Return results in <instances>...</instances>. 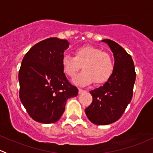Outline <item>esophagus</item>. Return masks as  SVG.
<instances>
[{
    "mask_svg": "<svg viewBox=\"0 0 153 153\" xmlns=\"http://www.w3.org/2000/svg\"><path fill=\"white\" fill-rule=\"evenodd\" d=\"M85 92V90H84V89H78V93L79 94H82L83 92Z\"/></svg>",
    "mask_w": 153,
    "mask_h": 153,
    "instance_id": "esophagus-1",
    "label": "esophagus"
}]
</instances>
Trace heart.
I'll return each mask as SVG.
<instances>
[{
	"label": "heart",
	"mask_w": 153,
	"mask_h": 153,
	"mask_svg": "<svg viewBox=\"0 0 153 153\" xmlns=\"http://www.w3.org/2000/svg\"><path fill=\"white\" fill-rule=\"evenodd\" d=\"M63 70L73 78L81 66L84 71L75 78V83L81 85L102 84L110 78L113 72V61L107 52L93 46H83L76 49L74 56L64 55L61 60Z\"/></svg>",
	"instance_id": "1"
}]
</instances>
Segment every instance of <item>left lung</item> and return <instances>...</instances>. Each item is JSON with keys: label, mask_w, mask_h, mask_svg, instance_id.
<instances>
[{"label": "left lung", "mask_w": 153, "mask_h": 153, "mask_svg": "<svg viewBox=\"0 0 153 153\" xmlns=\"http://www.w3.org/2000/svg\"><path fill=\"white\" fill-rule=\"evenodd\" d=\"M102 41L113 52L115 64L110 78L103 86L90 91L92 102L85 109L89 121L97 125H106L118 121L130 103L135 81V66L130 55L116 42Z\"/></svg>", "instance_id": "left-lung-1"}]
</instances>
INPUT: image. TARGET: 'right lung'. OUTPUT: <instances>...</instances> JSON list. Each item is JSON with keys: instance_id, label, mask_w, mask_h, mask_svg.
Returning <instances> with one entry per match:
<instances>
[{"instance_id": "1", "label": "right lung", "mask_w": 153, "mask_h": 153, "mask_svg": "<svg viewBox=\"0 0 153 153\" xmlns=\"http://www.w3.org/2000/svg\"><path fill=\"white\" fill-rule=\"evenodd\" d=\"M69 44L67 40L47 38L34 45L23 58L18 73L19 97L35 121H58L68 98L78 95V89L69 82L61 64Z\"/></svg>"}]
</instances>
